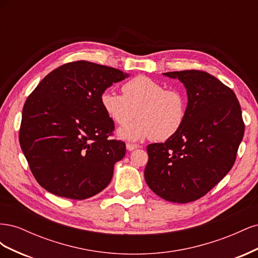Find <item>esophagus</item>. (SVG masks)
<instances>
[{"mask_svg": "<svg viewBox=\"0 0 258 258\" xmlns=\"http://www.w3.org/2000/svg\"><path fill=\"white\" fill-rule=\"evenodd\" d=\"M126 147H127V150L128 151H134V150H136V148H139L140 146L139 145H137V144H134V143H127L126 144Z\"/></svg>", "mask_w": 258, "mask_h": 258, "instance_id": "obj_1", "label": "esophagus"}]
</instances>
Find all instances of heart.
Listing matches in <instances>:
<instances>
[{
	"label": "heart",
	"mask_w": 258,
	"mask_h": 258,
	"mask_svg": "<svg viewBox=\"0 0 258 258\" xmlns=\"http://www.w3.org/2000/svg\"><path fill=\"white\" fill-rule=\"evenodd\" d=\"M122 96L105 90L100 96L104 113L117 126L123 127L136 114L139 119L120 129L118 137L139 141L152 137L156 141H166L175 136L186 118L187 102L178 89L165 86L145 75L127 81L121 87Z\"/></svg>",
	"instance_id": "1"
}]
</instances>
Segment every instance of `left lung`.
I'll use <instances>...</instances> for the list:
<instances>
[{"label": "left lung", "mask_w": 258, "mask_h": 258, "mask_svg": "<svg viewBox=\"0 0 258 258\" xmlns=\"http://www.w3.org/2000/svg\"><path fill=\"white\" fill-rule=\"evenodd\" d=\"M163 75L184 84L186 118L165 143L147 145L144 177L162 199L186 204L205 196L229 172L244 122L235 92L213 75L198 70Z\"/></svg>", "instance_id": "1"}]
</instances>
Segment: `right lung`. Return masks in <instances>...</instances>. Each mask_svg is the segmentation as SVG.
I'll return each instance as SVG.
<instances>
[{"mask_svg": "<svg viewBox=\"0 0 258 258\" xmlns=\"http://www.w3.org/2000/svg\"><path fill=\"white\" fill-rule=\"evenodd\" d=\"M128 75L88 61L70 62L46 75L28 97L19 142L43 188L83 200L110 184L126 145L108 139L115 126L100 96Z\"/></svg>", "mask_w": 258, "mask_h": 258, "instance_id": "obj_1", "label": "right lung"}]
</instances>
